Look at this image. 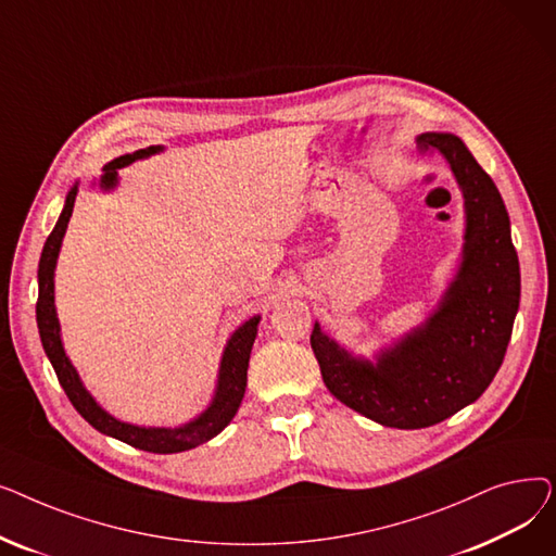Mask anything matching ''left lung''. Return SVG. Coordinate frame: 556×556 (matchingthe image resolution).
I'll return each mask as SVG.
<instances>
[{
  "mask_svg": "<svg viewBox=\"0 0 556 556\" xmlns=\"http://www.w3.org/2000/svg\"><path fill=\"white\" fill-rule=\"evenodd\" d=\"M417 149L448 160L466 207L464 261L440 311L376 365L349 356L317 323L311 333L329 392L403 430L440 424L482 396L503 365L520 300L509 216L489 173L455 135L426 132Z\"/></svg>",
  "mask_w": 556,
  "mask_h": 556,
  "instance_id": "left-lung-1",
  "label": "left lung"
}]
</instances>
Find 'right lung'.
I'll list each match as a JSON object with an SVG mask.
<instances>
[{
  "mask_svg": "<svg viewBox=\"0 0 556 556\" xmlns=\"http://www.w3.org/2000/svg\"><path fill=\"white\" fill-rule=\"evenodd\" d=\"M160 149L157 146H151V149H141L135 151L132 155H122L112 160L110 164L103 166V187H112L116 178V168H122L135 160H141L146 155H153ZM78 195V189L74 187L67 193L65 200V210L58 218L53 231L49 233V239L42 248L40 256V270H38V304H36V319H38V329H40V340L45 346V354L49 356L53 371L61 381L67 399L78 410V415L94 426L99 432L114 437V440L126 442L139 451H149V453H182L189 448H195L204 442H210L212 437H216L229 421L237 415L239 405L245 394L248 386V365H250V352L256 338V325L258 317L248 319V323L231 336V340L225 346L223 363H220V378H218V390L214 396V403L207 407V413H202L195 421L182 426V428H139L130 424L116 421L110 417L105 410L97 405V401L85 392L80 378L72 363L65 356V349L61 342V327H58V317L53 308V268H55V258L58 250H61L65 229L70 223V216L74 212V200Z\"/></svg>",
  "mask_w": 556,
  "mask_h": 556,
  "instance_id": "obj_1",
  "label": "right lung"
}]
</instances>
